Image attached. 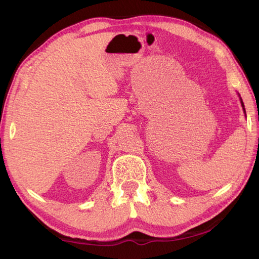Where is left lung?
Instances as JSON below:
<instances>
[{"label":"left lung","mask_w":259,"mask_h":259,"mask_svg":"<svg viewBox=\"0 0 259 259\" xmlns=\"http://www.w3.org/2000/svg\"><path fill=\"white\" fill-rule=\"evenodd\" d=\"M241 104H242V107H243V111L245 112V109H244V105H243V103H242V100H241Z\"/></svg>","instance_id":"left-lung-1"}]
</instances>
